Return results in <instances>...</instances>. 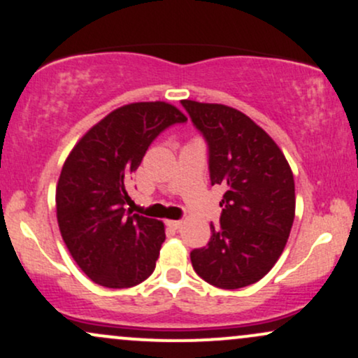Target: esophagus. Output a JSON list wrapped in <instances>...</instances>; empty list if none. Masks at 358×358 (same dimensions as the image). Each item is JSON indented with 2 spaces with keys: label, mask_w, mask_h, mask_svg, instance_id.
<instances>
[{
  "label": "esophagus",
  "mask_w": 358,
  "mask_h": 358,
  "mask_svg": "<svg viewBox=\"0 0 358 358\" xmlns=\"http://www.w3.org/2000/svg\"><path fill=\"white\" fill-rule=\"evenodd\" d=\"M166 225H168V227L175 229V231H178V229H182L183 222L182 220H166Z\"/></svg>",
  "instance_id": "1"
}]
</instances>
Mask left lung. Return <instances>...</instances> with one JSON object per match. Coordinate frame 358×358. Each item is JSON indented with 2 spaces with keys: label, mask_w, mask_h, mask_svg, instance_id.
I'll list each match as a JSON object with an SVG mask.
<instances>
[{
  "label": "left lung",
  "mask_w": 358,
  "mask_h": 358,
  "mask_svg": "<svg viewBox=\"0 0 358 358\" xmlns=\"http://www.w3.org/2000/svg\"><path fill=\"white\" fill-rule=\"evenodd\" d=\"M210 151L212 185L225 188L220 225L207 248L192 250L195 273L208 285L237 289L273 269L294 220V178L274 139L241 110L182 101Z\"/></svg>",
  "instance_id": "1"
}]
</instances>
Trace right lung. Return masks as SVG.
<instances>
[{
    "label": "right lung",
    "instance_id": "obj_1",
    "mask_svg": "<svg viewBox=\"0 0 358 358\" xmlns=\"http://www.w3.org/2000/svg\"><path fill=\"white\" fill-rule=\"evenodd\" d=\"M187 116L170 102H131L82 136L57 182V222L77 266L104 287L136 286L155 271L165 242L162 220L126 213L127 180L151 141Z\"/></svg>",
    "mask_w": 358,
    "mask_h": 358
}]
</instances>
